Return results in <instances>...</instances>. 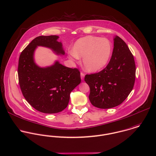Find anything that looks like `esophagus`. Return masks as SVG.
I'll use <instances>...</instances> for the list:
<instances>
[{"mask_svg": "<svg viewBox=\"0 0 156 156\" xmlns=\"http://www.w3.org/2000/svg\"><path fill=\"white\" fill-rule=\"evenodd\" d=\"M84 77H85V74L83 73H80V77H81V79H82V80H83V79H84Z\"/></svg>", "mask_w": 156, "mask_h": 156, "instance_id": "esophagus-1", "label": "esophagus"}]
</instances>
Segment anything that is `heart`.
<instances>
[{
    "label": "heart",
    "mask_w": 156,
    "mask_h": 156,
    "mask_svg": "<svg viewBox=\"0 0 156 156\" xmlns=\"http://www.w3.org/2000/svg\"><path fill=\"white\" fill-rule=\"evenodd\" d=\"M112 52L110 41L105 38L87 36L79 39L73 45L71 60L83 58L85 70L89 73L97 72L106 66Z\"/></svg>",
    "instance_id": "1"
}]
</instances>
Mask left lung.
I'll use <instances>...</instances> for the list:
<instances>
[{
    "mask_svg": "<svg viewBox=\"0 0 156 156\" xmlns=\"http://www.w3.org/2000/svg\"><path fill=\"white\" fill-rule=\"evenodd\" d=\"M113 50L107 66L101 71L86 75L89 85V99L99 108H110L121 104L133 89L135 79L133 57L126 43L119 37L113 38Z\"/></svg>",
    "mask_w": 156,
    "mask_h": 156,
    "instance_id": "8db88e82",
    "label": "left lung"
}]
</instances>
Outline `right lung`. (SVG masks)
Segmentation results:
<instances>
[{"mask_svg": "<svg viewBox=\"0 0 156 156\" xmlns=\"http://www.w3.org/2000/svg\"><path fill=\"white\" fill-rule=\"evenodd\" d=\"M58 38L57 35L35 38L19 58L18 73L23 94L34 108L44 113L63 110L68 105L71 92L81 82L77 69L66 67L58 60L46 67H40L35 63L34 54L38 46L49 48L57 55H65Z\"/></svg>", "mask_w": 156, "mask_h": 156, "instance_id": "add662e5", "label": "right lung"}]
</instances>
